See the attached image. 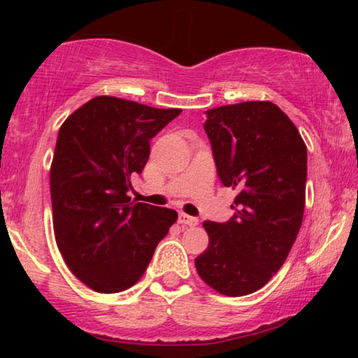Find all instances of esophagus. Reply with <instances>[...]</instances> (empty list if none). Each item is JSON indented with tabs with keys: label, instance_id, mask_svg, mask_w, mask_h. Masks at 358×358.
Masks as SVG:
<instances>
[{
	"label": "esophagus",
	"instance_id": "esophagus-1",
	"mask_svg": "<svg viewBox=\"0 0 358 358\" xmlns=\"http://www.w3.org/2000/svg\"><path fill=\"white\" fill-rule=\"evenodd\" d=\"M179 223L185 224V227H197L199 220L195 218V217H190V215L180 213V215H179Z\"/></svg>",
	"mask_w": 358,
	"mask_h": 358
}]
</instances>
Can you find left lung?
<instances>
[{"instance_id": "obj_1", "label": "left lung", "mask_w": 358, "mask_h": 358, "mask_svg": "<svg viewBox=\"0 0 358 358\" xmlns=\"http://www.w3.org/2000/svg\"><path fill=\"white\" fill-rule=\"evenodd\" d=\"M218 178L238 190L228 222H205L208 248L195 259L202 280L227 296L259 290L283 266L303 222L306 145L268 101L205 112Z\"/></svg>"}]
</instances>
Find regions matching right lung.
Returning <instances> with one entry per match:
<instances>
[{"label": "right lung", "instance_id": "right-lung-1", "mask_svg": "<svg viewBox=\"0 0 358 358\" xmlns=\"http://www.w3.org/2000/svg\"><path fill=\"white\" fill-rule=\"evenodd\" d=\"M112 96L73 112L58 131L50 169L55 239L66 266L99 293L143 275L178 213L127 195L150 158V140L180 114Z\"/></svg>", "mask_w": 358, "mask_h": 358}]
</instances>
